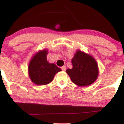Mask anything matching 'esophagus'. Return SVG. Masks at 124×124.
I'll use <instances>...</instances> for the list:
<instances>
[{"instance_id":"obj_1","label":"esophagus","mask_w":124,"mask_h":124,"mask_svg":"<svg viewBox=\"0 0 124 124\" xmlns=\"http://www.w3.org/2000/svg\"><path fill=\"white\" fill-rule=\"evenodd\" d=\"M61 69H62L63 71H65V70H66V66H63V67H61Z\"/></svg>"}]
</instances>
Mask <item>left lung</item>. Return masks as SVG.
<instances>
[{
    "mask_svg": "<svg viewBox=\"0 0 124 124\" xmlns=\"http://www.w3.org/2000/svg\"><path fill=\"white\" fill-rule=\"evenodd\" d=\"M71 63L73 68L67 69L66 72L73 83L79 86H85L95 81L99 75V67L93 57L78 50Z\"/></svg>",
    "mask_w": 124,
    "mask_h": 124,
    "instance_id": "1",
    "label": "left lung"
}]
</instances>
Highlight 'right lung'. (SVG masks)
<instances>
[{
    "label": "right lung",
    "mask_w": 124,
    "mask_h": 124,
    "mask_svg": "<svg viewBox=\"0 0 124 124\" xmlns=\"http://www.w3.org/2000/svg\"><path fill=\"white\" fill-rule=\"evenodd\" d=\"M48 50L40 51L35 54L29 64V76L31 81L37 85H46L53 80L57 73L61 69L54 63L47 61Z\"/></svg>",
    "instance_id": "right-lung-1"
}]
</instances>
